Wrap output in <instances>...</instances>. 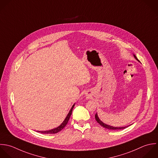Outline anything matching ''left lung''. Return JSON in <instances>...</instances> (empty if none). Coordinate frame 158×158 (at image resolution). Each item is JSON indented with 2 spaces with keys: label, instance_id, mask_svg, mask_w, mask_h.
Segmentation results:
<instances>
[{
  "label": "left lung",
  "instance_id": "8db88e82",
  "mask_svg": "<svg viewBox=\"0 0 158 158\" xmlns=\"http://www.w3.org/2000/svg\"><path fill=\"white\" fill-rule=\"evenodd\" d=\"M134 57L135 58V59H136L137 60H138V61H139V60L137 58V57H136V56H135V55H134ZM95 119H96V121H97V123H98V124H100V126H102V127H105V128H106V129H110V130L124 129H125V128H126V127H128V126H127V127H113V126H110L106 125V124H105V123H103V122H102V121L100 120V119L98 118V116H97V113H96V114L95 115Z\"/></svg>",
  "mask_w": 158,
  "mask_h": 158
}]
</instances>
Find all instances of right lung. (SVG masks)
Instances as JSON below:
<instances>
[{
  "label": "right lung",
  "instance_id": "obj_1",
  "mask_svg": "<svg viewBox=\"0 0 158 158\" xmlns=\"http://www.w3.org/2000/svg\"><path fill=\"white\" fill-rule=\"evenodd\" d=\"M74 106V105H73V106H72L71 110L69 111V112L68 116H66V119H64V121L63 122V123H62L60 126H58V127H56V128H55V129H52V130H50V131H37V132H40V133H42V134H56V133H57V132L61 131L66 126V124H67V123H68V121H69V118H70V116H71V113H72L73 109Z\"/></svg>",
  "mask_w": 158,
  "mask_h": 158
}]
</instances>
